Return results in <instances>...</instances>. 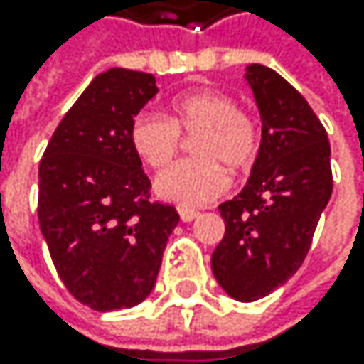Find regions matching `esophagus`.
<instances>
[{
	"label": "esophagus",
	"instance_id": "1",
	"mask_svg": "<svg viewBox=\"0 0 364 364\" xmlns=\"http://www.w3.org/2000/svg\"><path fill=\"white\" fill-rule=\"evenodd\" d=\"M178 216H181V220H183V223H190V220H194L198 216V212H196V209H190V207H181Z\"/></svg>",
	"mask_w": 364,
	"mask_h": 364
}]
</instances>
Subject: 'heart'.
<instances>
[{"mask_svg":"<svg viewBox=\"0 0 364 364\" xmlns=\"http://www.w3.org/2000/svg\"><path fill=\"white\" fill-rule=\"evenodd\" d=\"M184 137L194 159L178 161L159 174L155 190L161 198L194 207L227 190V172L249 170L259 152L262 129L253 113L237 109L235 97L218 89H196L172 97L168 117L139 113L131 122L129 141L135 155L152 170H164L178 155Z\"/></svg>","mask_w":364,"mask_h":364,"instance_id":"heart-1","label":"heart"}]
</instances>
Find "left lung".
I'll return each mask as SVG.
<instances>
[{
	"mask_svg": "<svg viewBox=\"0 0 364 364\" xmlns=\"http://www.w3.org/2000/svg\"><path fill=\"white\" fill-rule=\"evenodd\" d=\"M247 80L262 113V144L247 188L218 207L225 235L212 271L229 297L255 301L304 264L332 196L330 141L306 97L264 65Z\"/></svg>",
	"mask_w": 364,
	"mask_h": 364,
	"instance_id": "1",
	"label": "left lung"
}]
</instances>
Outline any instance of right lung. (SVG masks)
Instances as JSON below:
<instances>
[{"mask_svg": "<svg viewBox=\"0 0 364 364\" xmlns=\"http://www.w3.org/2000/svg\"><path fill=\"white\" fill-rule=\"evenodd\" d=\"M155 76L113 67L56 127L38 166V225L65 288L91 310L133 308L155 286L178 223L150 200L129 129L157 93Z\"/></svg>", "mask_w": 364, "mask_h": 364, "instance_id": "add662e5", "label": "right lung"}]
</instances>
